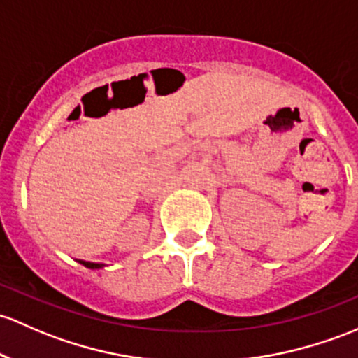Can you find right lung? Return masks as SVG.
<instances>
[{
	"mask_svg": "<svg viewBox=\"0 0 358 358\" xmlns=\"http://www.w3.org/2000/svg\"><path fill=\"white\" fill-rule=\"evenodd\" d=\"M82 266H85V268L89 269H99L103 268V264H99V262H87V261H80Z\"/></svg>",
	"mask_w": 358,
	"mask_h": 358,
	"instance_id": "add662e5",
	"label": "right lung"
}]
</instances>
